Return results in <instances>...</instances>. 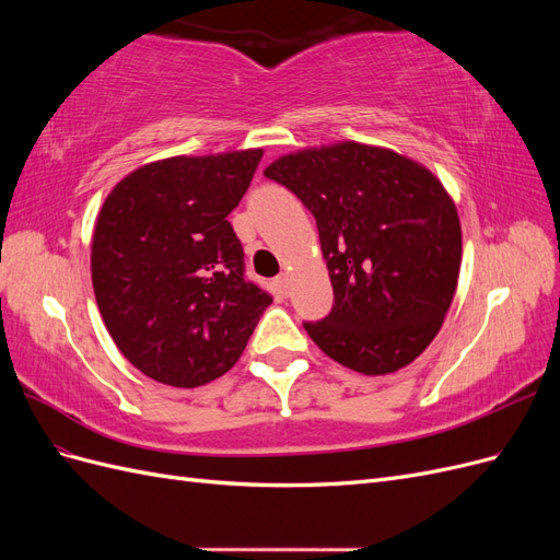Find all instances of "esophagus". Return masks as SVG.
<instances>
[{"mask_svg":"<svg viewBox=\"0 0 560 560\" xmlns=\"http://www.w3.org/2000/svg\"><path fill=\"white\" fill-rule=\"evenodd\" d=\"M276 290H278V294L280 296H287V292H290V276H287V273H280L278 278H276Z\"/></svg>","mask_w":560,"mask_h":560,"instance_id":"obj_1","label":"esophagus"}]
</instances>
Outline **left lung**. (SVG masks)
<instances>
[{
	"instance_id": "1",
	"label": "left lung",
	"mask_w": 560,
	"mask_h": 560,
	"mask_svg": "<svg viewBox=\"0 0 560 560\" xmlns=\"http://www.w3.org/2000/svg\"><path fill=\"white\" fill-rule=\"evenodd\" d=\"M264 175L315 217L334 287L329 315L303 322L317 348L366 376L411 364L442 329L460 273V219L442 182L358 142L282 156Z\"/></svg>"
}]
</instances>
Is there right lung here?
Listing matches in <instances>:
<instances>
[{
    "label": "right lung",
    "instance_id": "right-lung-1",
    "mask_svg": "<svg viewBox=\"0 0 560 560\" xmlns=\"http://www.w3.org/2000/svg\"><path fill=\"white\" fill-rule=\"evenodd\" d=\"M261 149L149 163L118 182L93 235V290L124 358L173 387L206 385L238 362L273 303L245 278L229 224Z\"/></svg>",
    "mask_w": 560,
    "mask_h": 560
}]
</instances>
